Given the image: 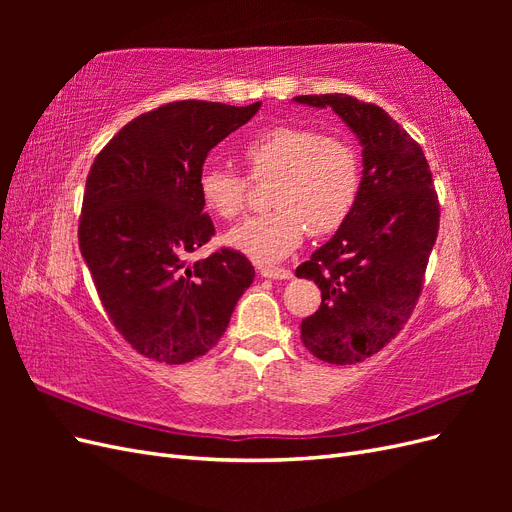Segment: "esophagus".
Returning <instances> with one entry per match:
<instances>
[{
	"mask_svg": "<svg viewBox=\"0 0 512 512\" xmlns=\"http://www.w3.org/2000/svg\"><path fill=\"white\" fill-rule=\"evenodd\" d=\"M260 275L271 277V280H288V277H292V271L284 267H260Z\"/></svg>",
	"mask_w": 512,
	"mask_h": 512,
	"instance_id": "esophagus-1",
	"label": "esophagus"
}]
</instances>
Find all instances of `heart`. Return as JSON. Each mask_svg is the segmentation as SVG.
<instances>
[{
  "label": "heart",
  "instance_id": "heart-1",
  "mask_svg": "<svg viewBox=\"0 0 512 512\" xmlns=\"http://www.w3.org/2000/svg\"><path fill=\"white\" fill-rule=\"evenodd\" d=\"M241 158L254 181H271V213L232 228L226 241L247 258L271 265L294 252L305 230L329 235L342 226L361 192V160L339 136L303 126H271L247 138ZM250 181L224 166L198 175L203 205L222 220L241 215Z\"/></svg>",
  "mask_w": 512,
  "mask_h": 512
}]
</instances>
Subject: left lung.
<instances>
[{
	"instance_id": "8db88e82",
	"label": "left lung",
	"mask_w": 512,
	"mask_h": 512,
	"mask_svg": "<svg viewBox=\"0 0 512 512\" xmlns=\"http://www.w3.org/2000/svg\"><path fill=\"white\" fill-rule=\"evenodd\" d=\"M346 121L363 145L361 192L331 241L297 267L314 280L322 303L301 322L316 359L354 365L382 350L421 297L440 228V203L425 153L384 111L346 94L297 96Z\"/></svg>"
}]
</instances>
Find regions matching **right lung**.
Listing matches in <instances>:
<instances>
[{
	"instance_id": "add662e5",
	"label": "right lung",
	"mask_w": 512,
	"mask_h": 512,
	"mask_svg": "<svg viewBox=\"0 0 512 512\" xmlns=\"http://www.w3.org/2000/svg\"><path fill=\"white\" fill-rule=\"evenodd\" d=\"M260 102H168L126 123L89 168L79 247L113 327L138 352L183 365L224 335L254 267L220 247L188 265L215 226L198 175L209 151Z\"/></svg>"
}]
</instances>
